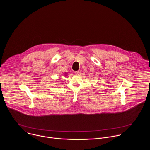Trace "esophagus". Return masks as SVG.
Masks as SVG:
<instances>
[{
	"instance_id": "obj_1",
	"label": "esophagus",
	"mask_w": 150,
	"mask_h": 150,
	"mask_svg": "<svg viewBox=\"0 0 150 150\" xmlns=\"http://www.w3.org/2000/svg\"><path fill=\"white\" fill-rule=\"evenodd\" d=\"M81 70H79L78 71H74V74H76V75H79V74H81Z\"/></svg>"
}]
</instances>
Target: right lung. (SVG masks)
Wrapping results in <instances>:
<instances>
[{
	"instance_id": "add662e5",
	"label": "right lung",
	"mask_w": 150,
	"mask_h": 150,
	"mask_svg": "<svg viewBox=\"0 0 150 150\" xmlns=\"http://www.w3.org/2000/svg\"><path fill=\"white\" fill-rule=\"evenodd\" d=\"M67 74L66 73H64V76H67Z\"/></svg>"
}]
</instances>
